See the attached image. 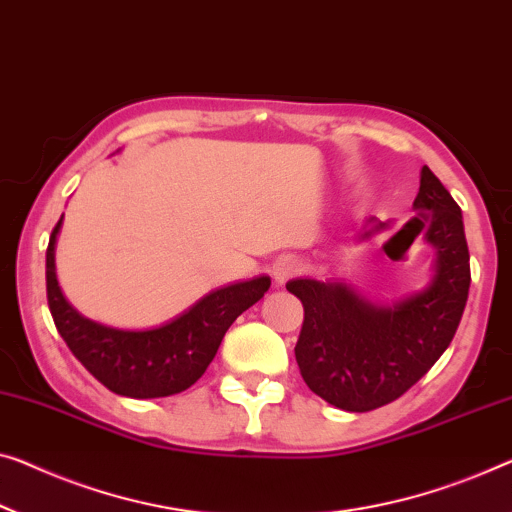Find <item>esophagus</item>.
Segmentation results:
<instances>
[{"mask_svg":"<svg viewBox=\"0 0 512 512\" xmlns=\"http://www.w3.org/2000/svg\"><path fill=\"white\" fill-rule=\"evenodd\" d=\"M299 273V259L292 255H282L276 264H273V280L276 285H285L289 278H294Z\"/></svg>","mask_w":512,"mask_h":512,"instance_id":"1","label":"esophagus"}]
</instances>
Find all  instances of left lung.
Listing matches in <instances>:
<instances>
[{
    "label": "left lung",
    "instance_id": "8db88e82",
    "mask_svg": "<svg viewBox=\"0 0 512 512\" xmlns=\"http://www.w3.org/2000/svg\"><path fill=\"white\" fill-rule=\"evenodd\" d=\"M414 209L432 213L423 227L434 248V276L421 292L384 305L347 282H287L305 312L294 349L301 377L338 409L372 411L398 400L439 361L460 326L471 285L462 211L427 165ZM368 223L361 239L388 227L375 218Z\"/></svg>",
    "mask_w": 512,
    "mask_h": 512
}]
</instances>
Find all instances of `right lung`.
<instances>
[{"instance_id":"1","label":"right lung","mask_w":512,"mask_h":512,"mask_svg":"<svg viewBox=\"0 0 512 512\" xmlns=\"http://www.w3.org/2000/svg\"><path fill=\"white\" fill-rule=\"evenodd\" d=\"M61 220L45 253L48 305L73 356L112 393L135 400L167 398L186 391L207 372L234 319L269 292L271 278L232 282L202 296L163 326L144 331L112 329L82 317L57 282L55 248Z\"/></svg>"}]
</instances>
